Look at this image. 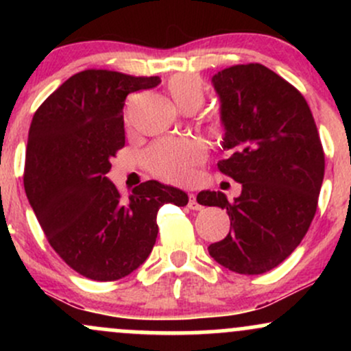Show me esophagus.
I'll list each match as a JSON object with an SVG mask.
<instances>
[{"instance_id": "34e87169", "label": "esophagus", "mask_w": 351, "mask_h": 351, "mask_svg": "<svg viewBox=\"0 0 351 351\" xmlns=\"http://www.w3.org/2000/svg\"><path fill=\"white\" fill-rule=\"evenodd\" d=\"M188 208L195 209V211H198V209L203 208L198 201H196V195H188Z\"/></svg>"}]
</instances>
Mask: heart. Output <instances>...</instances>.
Wrapping results in <instances>:
<instances>
[{"label":"heart","mask_w":351,"mask_h":351,"mask_svg":"<svg viewBox=\"0 0 351 351\" xmlns=\"http://www.w3.org/2000/svg\"><path fill=\"white\" fill-rule=\"evenodd\" d=\"M167 88L176 106L184 112L198 110L204 104L203 84L196 75H173L168 80ZM204 158L206 148L198 140H160L145 152L143 165L152 175L168 183L189 184L195 181Z\"/></svg>","instance_id":"heart-1"}]
</instances>
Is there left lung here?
I'll use <instances>...</instances> for the list:
<instances>
[{"label":"left lung","instance_id":"1","mask_svg":"<svg viewBox=\"0 0 351 351\" xmlns=\"http://www.w3.org/2000/svg\"><path fill=\"white\" fill-rule=\"evenodd\" d=\"M221 99L226 160L223 175L243 184L228 201L201 191L199 204L226 209L231 231L208 247L216 263L257 276L284 263L317 211L325 153L307 100L263 64H237L213 77Z\"/></svg>","mask_w":351,"mask_h":351}]
</instances>
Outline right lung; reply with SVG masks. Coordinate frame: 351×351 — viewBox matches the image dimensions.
<instances>
[{"label":"right lung","mask_w":351,"mask_h":351,"mask_svg":"<svg viewBox=\"0 0 351 351\" xmlns=\"http://www.w3.org/2000/svg\"><path fill=\"white\" fill-rule=\"evenodd\" d=\"M158 84V75L77 72L44 100L31 122L26 196L51 247L87 279L112 282L134 272L155 245L158 209L188 203L186 193L155 180L122 196L106 176L125 147V99Z\"/></svg>","instance_id":"obj_1"}]
</instances>
